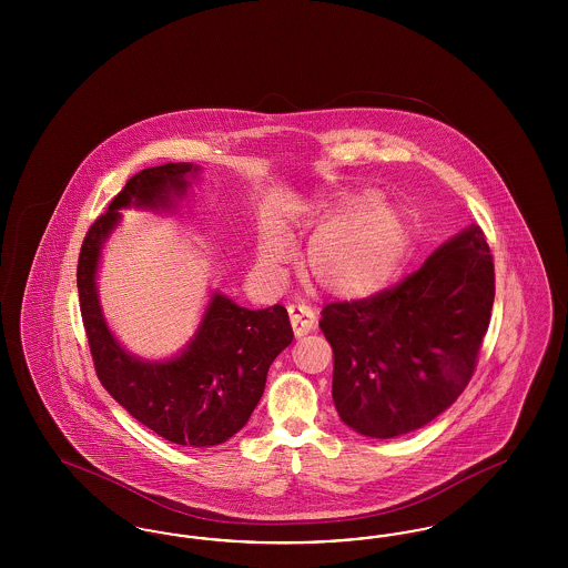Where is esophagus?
<instances>
[{"mask_svg":"<svg viewBox=\"0 0 568 568\" xmlns=\"http://www.w3.org/2000/svg\"><path fill=\"white\" fill-rule=\"evenodd\" d=\"M287 313H290V322H292V327H294V334H296L297 338L308 334L315 327V313H313L311 306L297 302V304H290L287 306Z\"/></svg>","mask_w":568,"mask_h":568,"instance_id":"1","label":"esophagus"}]
</instances>
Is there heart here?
Returning a JSON list of instances; mask_svg holds the SVG:
<instances>
[{"label":"heart","mask_w":568,"mask_h":568,"mask_svg":"<svg viewBox=\"0 0 568 568\" xmlns=\"http://www.w3.org/2000/svg\"><path fill=\"white\" fill-rule=\"evenodd\" d=\"M373 193L338 200L325 211L324 225L304 257L306 276L334 296H366L385 287L405 257L406 227L400 215L375 204ZM290 255L281 234L264 239L260 264L276 271Z\"/></svg>","instance_id":"1"}]
</instances>
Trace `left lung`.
Segmentation results:
<instances>
[{"label": "left lung", "instance_id": "1", "mask_svg": "<svg viewBox=\"0 0 568 568\" xmlns=\"http://www.w3.org/2000/svg\"><path fill=\"white\" fill-rule=\"evenodd\" d=\"M494 304V257L470 225L419 271L359 300L329 302L332 398L355 433L392 438L454 405L475 375Z\"/></svg>", "mask_w": 568, "mask_h": 568}]
</instances>
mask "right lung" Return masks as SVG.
<instances>
[{
    "label": "right lung",
    "mask_w": 568,
    "mask_h": 568,
    "mask_svg": "<svg viewBox=\"0 0 568 568\" xmlns=\"http://www.w3.org/2000/svg\"><path fill=\"white\" fill-rule=\"evenodd\" d=\"M193 170L191 163H163L134 174L89 227L77 283L89 352L110 396L165 440L211 447L239 433L260 403L274 357L294 338L287 311L281 304L248 311L213 296L190 347L170 362L149 364L116 345L95 294L100 248L119 221V209L132 202L165 206L170 191H185Z\"/></svg>",
    "instance_id": "right-lung-1"
}]
</instances>
